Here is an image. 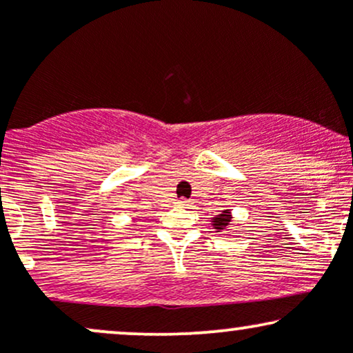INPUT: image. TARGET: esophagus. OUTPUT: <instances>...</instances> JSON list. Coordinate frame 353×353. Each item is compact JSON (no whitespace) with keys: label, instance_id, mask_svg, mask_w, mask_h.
Listing matches in <instances>:
<instances>
[{"label":"esophagus","instance_id":"1","mask_svg":"<svg viewBox=\"0 0 353 353\" xmlns=\"http://www.w3.org/2000/svg\"><path fill=\"white\" fill-rule=\"evenodd\" d=\"M177 204H179L181 208H185V205H189V201L188 199H179V201H177Z\"/></svg>","mask_w":353,"mask_h":353}]
</instances>
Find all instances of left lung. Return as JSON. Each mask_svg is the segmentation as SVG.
<instances>
[{
    "instance_id": "left-lung-1",
    "label": "left lung",
    "mask_w": 353,
    "mask_h": 353,
    "mask_svg": "<svg viewBox=\"0 0 353 353\" xmlns=\"http://www.w3.org/2000/svg\"><path fill=\"white\" fill-rule=\"evenodd\" d=\"M230 221H232V212H230L229 209H225L222 210L219 216L210 219V224H212V228L216 229V232H222V230L229 228Z\"/></svg>"
}]
</instances>
